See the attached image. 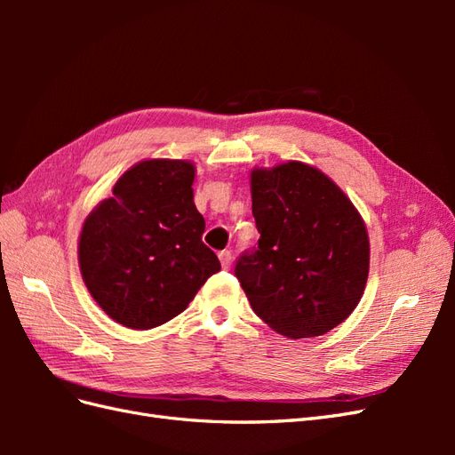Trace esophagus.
<instances>
[{"label": "esophagus", "instance_id": "esophagus-1", "mask_svg": "<svg viewBox=\"0 0 455 455\" xmlns=\"http://www.w3.org/2000/svg\"><path fill=\"white\" fill-rule=\"evenodd\" d=\"M218 258H220V264H222V267H224V269H229V267H231L233 254H231L229 251H222V252L218 254Z\"/></svg>", "mask_w": 455, "mask_h": 455}]
</instances>
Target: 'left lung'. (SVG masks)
Listing matches in <instances>:
<instances>
[{
    "label": "left lung",
    "instance_id": "8db88e82",
    "mask_svg": "<svg viewBox=\"0 0 455 455\" xmlns=\"http://www.w3.org/2000/svg\"><path fill=\"white\" fill-rule=\"evenodd\" d=\"M258 246L235 261L254 313L288 338L323 336L359 304L370 266L363 218L346 194L309 164L252 172Z\"/></svg>",
    "mask_w": 455,
    "mask_h": 455
}]
</instances>
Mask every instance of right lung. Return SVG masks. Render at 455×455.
I'll use <instances>...</instances> for the list:
<instances>
[{
    "label": "right lung",
    "instance_id": "1",
    "mask_svg": "<svg viewBox=\"0 0 455 455\" xmlns=\"http://www.w3.org/2000/svg\"><path fill=\"white\" fill-rule=\"evenodd\" d=\"M194 178L188 161H142L87 216L79 237L81 275L116 323L134 330L167 323L220 271L218 256L203 243Z\"/></svg>",
    "mask_w": 455,
    "mask_h": 455
}]
</instances>
